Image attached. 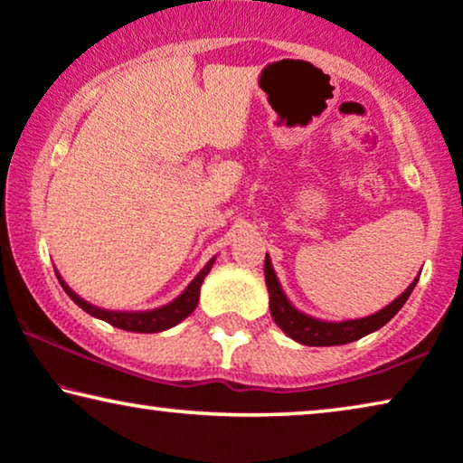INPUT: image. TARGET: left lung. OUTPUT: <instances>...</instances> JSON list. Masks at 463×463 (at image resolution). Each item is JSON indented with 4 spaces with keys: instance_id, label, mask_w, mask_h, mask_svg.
I'll return each mask as SVG.
<instances>
[{
    "instance_id": "obj_1",
    "label": "left lung",
    "mask_w": 463,
    "mask_h": 463,
    "mask_svg": "<svg viewBox=\"0 0 463 463\" xmlns=\"http://www.w3.org/2000/svg\"><path fill=\"white\" fill-rule=\"evenodd\" d=\"M264 276H266L268 293H270V314L276 322V326H279L287 336H291L293 341H298L301 345H309V347H333V345L354 343L357 339H362V336L383 328L384 324L403 307V303L408 301L413 287L418 285L420 274L411 280V285L405 288L395 301H391L386 307L365 316V318L341 320V322L320 320L309 314L299 312V309L288 301L285 291H282L280 280L274 272L270 255L268 253L264 261Z\"/></svg>"
}]
</instances>
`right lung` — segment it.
<instances>
[{
  "mask_svg": "<svg viewBox=\"0 0 463 463\" xmlns=\"http://www.w3.org/2000/svg\"><path fill=\"white\" fill-rule=\"evenodd\" d=\"M213 261H216V258H212L208 264L199 270V274L189 282V287L184 288V291L178 295L176 299H172L170 303H165V306H162V307L143 309V312H120V309H103V307L93 306V303H89L82 298H79V295L66 285L64 279L60 276V272H55V274H58L60 285L68 293V298L77 303L80 309H85L89 316H93V318H99L103 322L112 324V326H116V328L128 330V333H162V330L176 326L178 322H183L187 316L193 314V309H195L199 303L202 282L205 276L210 274Z\"/></svg>",
  "mask_w": 463,
  "mask_h": 463,
  "instance_id": "obj_1",
  "label": "right lung"
}]
</instances>
